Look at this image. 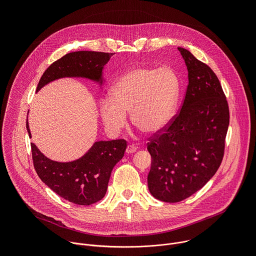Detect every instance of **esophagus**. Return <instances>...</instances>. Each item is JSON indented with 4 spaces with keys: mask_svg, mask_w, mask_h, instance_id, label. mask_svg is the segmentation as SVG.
<instances>
[{
    "mask_svg": "<svg viewBox=\"0 0 256 256\" xmlns=\"http://www.w3.org/2000/svg\"><path fill=\"white\" fill-rule=\"evenodd\" d=\"M136 150H138L136 146H134V144H128V148H126V153H128V154H132V153H134Z\"/></svg>",
    "mask_w": 256,
    "mask_h": 256,
    "instance_id": "1",
    "label": "esophagus"
}]
</instances>
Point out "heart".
I'll return each mask as SVG.
<instances>
[{
    "label": "heart",
    "instance_id": "obj_1",
    "mask_svg": "<svg viewBox=\"0 0 256 256\" xmlns=\"http://www.w3.org/2000/svg\"><path fill=\"white\" fill-rule=\"evenodd\" d=\"M180 82L176 72L168 66H134L114 84L110 97L99 102L101 118L112 132L126 124V114L136 128L155 134L171 120L177 104Z\"/></svg>",
    "mask_w": 256,
    "mask_h": 256
}]
</instances>
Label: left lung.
Instances as JSON below:
<instances>
[{
    "instance_id": "8db88e82",
    "label": "left lung",
    "mask_w": 256,
    "mask_h": 256,
    "mask_svg": "<svg viewBox=\"0 0 256 256\" xmlns=\"http://www.w3.org/2000/svg\"><path fill=\"white\" fill-rule=\"evenodd\" d=\"M188 70V85L179 112L147 149L151 194L178 202L200 190L220 167L230 122L229 105L214 70L190 52L178 48Z\"/></svg>"
}]
</instances>
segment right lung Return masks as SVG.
Masks as SVG:
<instances>
[{
  "label": "right lung",
  "instance_id": "right-lung-1",
  "mask_svg": "<svg viewBox=\"0 0 256 256\" xmlns=\"http://www.w3.org/2000/svg\"><path fill=\"white\" fill-rule=\"evenodd\" d=\"M114 54L75 52L52 62L44 72L36 92L50 82L64 77H82L102 81V70ZM26 128L31 138L28 120ZM126 140L124 138L96 142L80 159L56 162L46 158L31 142L32 161L36 173L60 198L79 206H90L103 198L116 164L124 157Z\"/></svg>",
  "mask_w": 256,
  "mask_h": 256
}]
</instances>
